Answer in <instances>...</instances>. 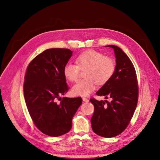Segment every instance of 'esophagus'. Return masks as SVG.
I'll use <instances>...</instances> for the list:
<instances>
[{
    "label": "esophagus",
    "mask_w": 160,
    "mask_h": 160,
    "mask_svg": "<svg viewBox=\"0 0 160 160\" xmlns=\"http://www.w3.org/2000/svg\"><path fill=\"white\" fill-rule=\"evenodd\" d=\"M82 101L84 102H89V100L87 99V98H85V97H82Z\"/></svg>",
    "instance_id": "obj_1"
}]
</instances>
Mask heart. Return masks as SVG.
I'll return each mask as SVG.
<instances>
[{
    "mask_svg": "<svg viewBox=\"0 0 160 160\" xmlns=\"http://www.w3.org/2000/svg\"><path fill=\"white\" fill-rule=\"evenodd\" d=\"M76 63H67L63 68L65 78L71 82L77 81L81 70H86V78L79 80L72 88V92L75 95L88 96L95 90L97 83L102 85L108 82L115 70V61L112 58L94 50H88L79 54Z\"/></svg>",
    "mask_w": 160,
    "mask_h": 160,
    "instance_id": "heart-1",
    "label": "heart"
}]
</instances>
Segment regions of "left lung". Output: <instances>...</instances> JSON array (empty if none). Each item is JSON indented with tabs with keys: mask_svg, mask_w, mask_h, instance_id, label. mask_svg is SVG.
<instances>
[{
	"mask_svg": "<svg viewBox=\"0 0 160 160\" xmlns=\"http://www.w3.org/2000/svg\"><path fill=\"white\" fill-rule=\"evenodd\" d=\"M114 50L116 66L112 78L96 94L112 99L108 101H90L94 106L91 118L92 128L97 135L105 138L117 136L124 131L136 109L138 87L137 73L129 57L116 45H106Z\"/></svg>",
	"mask_w": 160,
	"mask_h": 160,
	"instance_id": "obj_1",
	"label": "left lung"
}]
</instances>
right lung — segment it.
Wrapping results in <instances>:
<instances>
[{"mask_svg":"<svg viewBox=\"0 0 160 160\" xmlns=\"http://www.w3.org/2000/svg\"><path fill=\"white\" fill-rule=\"evenodd\" d=\"M68 48H49L34 58L28 65L23 95L34 125L48 136L56 137L72 128V120L82 104L81 97L60 95L68 90L63 68L72 56ZM57 99H60L59 103Z\"/></svg>","mask_w":160,"mask_h":160,"instance_id":"right-lung-1","label":"right lung"}]
</instances>
